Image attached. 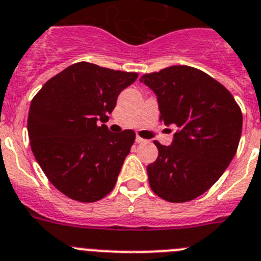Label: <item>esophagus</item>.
<instances>
[{"instance_id": "34e87169", "label": "esophagus", "mask_w": 261, "mask_h": 261, "mask_svg": "<svg viewBox=\"0 0 261 261\" xmlns=\"http://www.w3.org/2000/svg\"><path fill=\"white\" fill-rule=\"evenodd\" d=\"M135 140H137V143H146V139H143V138H140L139 135H137Z\"/></svg>"}]
</instances>
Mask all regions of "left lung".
I'll return each instance as SVG.
<instances>
[{"mask_svg":"<svg viewBox=\"0 0 261 261\" xmlns=\"http://www.w3.org/2000/svg\"><path fill=\"white\" fill-rule=\"evenodd\" d=\"M140 81L158 97L160 121L174 126L171 146L153 142L149 187L168 202H188L217 182L237 153L243 115L232 94L197 68L172 65Z\"/></svg>","mask_w":261,"mask_h":261,"instance_id":"obj_1","label":"left lung"}]
</instances>
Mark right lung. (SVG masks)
Returning <instances> with one entry per match:
<instances>
[{
	"label": "right lung",
	"instance_id": "add662e5",
	"mask_svg": "<svg viewBox=\"0 0 261 261\" xmlns=\"http://www.w3.org/2000/svg\"><path fill=\"white\" fill-rule=\"evenodd\" d=\"M138 79L80 62L49 79L31 101L27 131L36 162L54 187L80 202H96L115 187L135 140L106 124L119 93Z\"/></svg>",
	"mask_w": 261,
	"mask_h": 261
}]
</instances>
